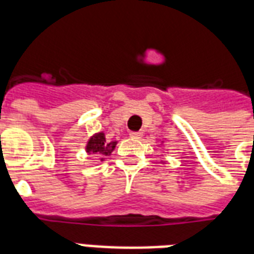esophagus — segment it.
<instances>
[{"label":"esophagus","mask_w":254,"mask_h":254,"mask_svg":"<svg viewBox=\"0 0 254 254\" xmlns=\"http://www.w3.org/2000/svg\"><path fill=\"white\" fill-rule=\"evenodd\" d=\"M129 137H132V139H140L141 132H129Z\"/></svg>","instance_id":"1"}]
</instances>
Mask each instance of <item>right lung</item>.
Here are the masks:
<instances>
[{
	"label": "right lung",
	"instance_id": "add662e5",
	"mask_svg": "<svg viewBox=\"0 0 254 254\" xmlns=\"http://www.w3.org/2000/svg\"><path fill=\"white\" fill-rule=\"evenodd\" d=\"M117 141H106V136L103 132L94 133L90 139H88L87 144H86V152L87 154H94L98 156H110L111 152L115 149ZM105 158H100L103 162Z\"/></svg>",
	"mask_w": 254,
	"mask_h": 254
}]
</instances>
